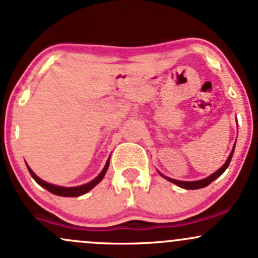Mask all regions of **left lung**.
I'll list each match as a JSON object with an SVG mask.
<instances>
[{"label": "left lung", "mask_w": 258, "mask_h": 258, "mask_svg": "<svg viewBox=\"0 0 258 258\" xmlns=\"http://www.w3.org/2000/svg\"><path fill=\"white\" fill-rule=\"evenodd\" d=\"M235 143H236V142H235ZM234 149H235V144H234V147H233V151H231L230 154H229L228 159H226V161L224 163V165H223L222 168L218 169V170H217L216 172H213V174H212V175H209L208 177H206V179L197 180V181H180V180H175V179H171V177L165 176V175L160 174L159 171H158V172H159L160 176H163L164 179H166L168 181H170V182L175 183V185H177V186H179V187H181V188H185V189H197V188H203V187H206V186H208L209 183H211V182H213V181L216 180V179H218V177H219L220 175H222L223 172H224V171L226 170V168H228L229 164H230L231 158H233Z\"/></svg>", "instance_id": "1"}]
</instances>
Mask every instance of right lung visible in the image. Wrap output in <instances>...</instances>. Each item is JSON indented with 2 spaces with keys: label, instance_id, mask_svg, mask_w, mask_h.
<instances>
[{
  "label": "right lung",
  "instance_id": "1",
  "mask_svg": "<svg viewBox=\"0 0 258 258\" xmlns=\"http://www.w3.org/2000/svg\"><path fill=\"white\" fill-rule=\"evenodd\" d=\"M109 163H110V159H107L105 166H104V169L101 170L100 174H99L94 180H92L90 182H88V183H84V185L76 186V187H63V186L52 185V183L46 182V181L41 180L40 177L36 176L35 172H34L32 169L29 168V165H28V164H27V168H28V170H29L30 175H32L33 179L35 180L36 182H38L39 185L41 186V187L46 188L47 191L51 192V194L57 195V196H62V197H78V196H82V195L87 194L88 191H90V189H92L93 187H95V186H97L98 183L100 182L101 180H103V177L105 176V174L107 171V168H109Z\"/></svg>",
  "mask_w": 258,
  "mask_h": 258
}]
</instances>
